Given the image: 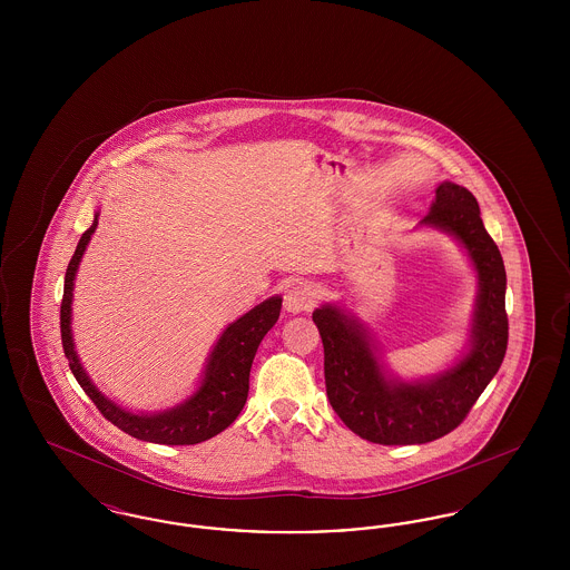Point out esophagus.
<instances>
[{
	"label": "esophagus",
	"mask_w": 570,
	"mask_h": 570,
	"mask_svg": "<svg viewBox=\"0 0 570 570\" xmlns=\"http://www.w3.org/2000/svg\"><path fill=\"white\" fill-rule=\"evenodd\" d=\"M318 301V291L316 286L312 284H305V282H297V284H291L284 293V307L293 314L298 312H305V309H312Z\"/></svg>",
	"instance_id": "esophagus-1"
}]
</instances>
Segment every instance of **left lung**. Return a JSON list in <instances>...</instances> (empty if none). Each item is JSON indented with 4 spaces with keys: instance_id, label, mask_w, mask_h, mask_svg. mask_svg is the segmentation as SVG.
I'll return each mask as SVG.
<instances>
[{
    "instance_id": "left-lung-1",
    "label": "left lung",
    "mask_w": 570,
    "mask_h": 570,
    "mask_svg": "<svg viewBox=\"0 0 570 570\" xmlns=\"http://www.w3.org/2000/svg\"><path fill=\"white\" fill-rule=\"evenodd\" d=\"M423 224L455 235L479 272L472 348L458 367L430 382L386 380L363 326L331 305L312 314L325 346L331 406L354 434L386 446L423 444L453 432L498 374L509 344L504 261L472 191L451 181L440 184Z\"/></svg>"
}]
</instances>
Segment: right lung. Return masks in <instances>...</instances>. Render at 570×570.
Wrapping results in <instances>:
<instances>
[{
	"label": "right lung",
	"instance_id": "1",
	"mask_svg": "<svg viewBox=\"0 0 570 570\" xmlns=\"http://www.w3.org/2000/svg\"><path fill=\"white\" fill-rule=\"evenodd\" d=\"M96 226H98V216L82 233L81 242L68 263L66 279H63V298L59 309L61 346L75 379L107 421L138 440L156 442V444H198L224 432L244 410L247 391H249V367H252L254 354L258 351V344L263 342L267 331L277 323L282 298H267L254 309H249L237 323L228 325L209 356L200 389L186 404L160 414H149V416L126 412L109 402L91 384V380L87 379L75 354L72 333H70V303H72L75 273L79 269L82 252L89 244Z\"/></svg>",
	"mask_w": 570,
	"mask_h": 570
}]
</instances>
